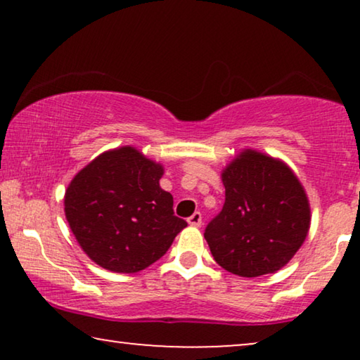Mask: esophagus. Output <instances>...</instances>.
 Segmentation results:
<instances>
[{
  "instance_id": "esophagus-1",
  "label": "esophagus",
  "mask_w": 360,
  "mask_h": 360,
  "mask_svg": "<svg viewBox=\"0 0 360 360\" xmlns=\"http://www.w3.org/2000/svg\"><path fill=\"white\" fill-rule=\"evenodd\" d=\"M188 224L193 226V228H200V226H201V213L196 211V213L191 214L188 218Z\"/></svg>"
}]
</instances>
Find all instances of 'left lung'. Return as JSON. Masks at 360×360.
<instances>
[{"label":"left lung","instance_id":"8db88e82","mask_svg":"<svg viewBox=\"0 0 360 360\" xmlns=\"http://www.w3.org/2000/svg\"><path fill=\"white\" fill-rule=\"evenodd\" d=\"M226 201L206 226L216 262L239 277H260L285 267L307 239L311 208L307 191L283 160L240 150L221 172Z\"/></svg>","mask_w":360,"mask_h":360}]
</instances>
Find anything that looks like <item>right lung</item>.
I'll use <instances>...</instances> for the list:
<instances>
[{"label":"right lung","mask_w":360,"mask_h":360,"mask_svg":"<svg viewBox=\"0 0 360 360\" xmlns=\"http://www.w3.org/2000/svg\"><path fill=\"white\" fill-rule=\"evenodd\" d=\"M164 165L132 146L105 150L73 176L65 218L83 252L100 267L136 274L159 260L186 228L160 188Z\"/></svg>","instance_id":"right-lung-1"}]
</instances>
